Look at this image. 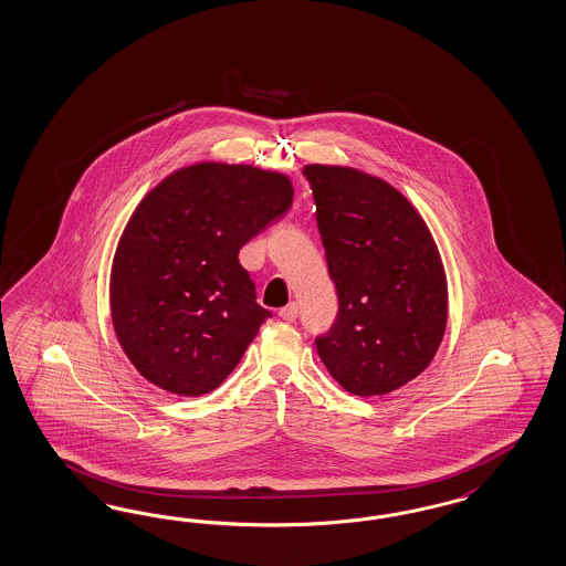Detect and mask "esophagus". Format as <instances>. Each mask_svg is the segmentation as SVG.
<instances>
[{"label": "esophagus", "instance_id": "1", "mask_svg": "<svg viewBox=\"0 0 566 566\" xmlns=\"http://www.w3.org/2000/svg\"><path fill=\"white\" fill-rule=\"evenodd\" d=\"M297 312H300V308H297V304H295V302H292V304H287L285 308H281V311H279V316H281L283 321H287V323H293V321L297 318Z\"/></svg>", "mask_w": 566, "mask_h": 566}]
</instances>
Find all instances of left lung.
I'll list each match as a JSON object with an SVG mask.
<instances>
[{"instance_id": "1", "label": "left lung", "mask_w": 566, "mask_h": 566, "mask_svg": "<svg viewBox=\"0 0 566 566\" xmlns=\"http://www.w3.org/2000/svg\"><path fill=\"white\" fill-rule=\"evenodd\" d=\"M339 311L316 352L354 396H385L433 360L448 321L438 245L389 182L346 166L304 168Z\"/></svg>"}]
</instances>
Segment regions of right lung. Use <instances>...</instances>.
Wrapping results in <instances>:
<instances>
[{
	"label": "right lung",
	"mask_w": 566,
	"mask_h": 566,
	"mask_svg": "<svg viewBox=\"0 0 566 566\" xmlns=\"http://www.w3.org/2000/svg\"><path fill=\"white\" fill-rule=\"evenodd\" d=\"M292 181L248 165L201 163L156 185L125 227L112 276V323L149 384L196 398L239 365L271 312L239 250L281 219Z\"/></svg>",
	"instance_id": "add662e5"
}]
</instances>
